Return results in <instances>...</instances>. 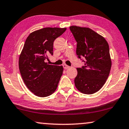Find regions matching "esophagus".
Returning <instances> with one entry per match:
<instances>
[{
    "label": "esophagus",
    "mask_w": 129,
    "mask_h": 129,
    "mask_svg": "<svg viewBox=\"0 0 129 129\" xmlns=\"http://www.w3.org/2000/svg\"><path fill=\"white\" fill-rule=\"evenodd\" d=\"M63 67H64V68L65 69V70H67V69L70 68V66H68V65H67L66 64H64L63 65Z\"/></svg>",
    "instance_id": "34e87169"
}]
</instances>
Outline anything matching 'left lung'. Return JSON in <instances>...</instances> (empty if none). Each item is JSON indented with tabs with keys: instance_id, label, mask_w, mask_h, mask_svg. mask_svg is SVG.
<instances>
[{
	"instance_id": "obj_1",
	"label": "left lung",
	"mask_w": 129,
	"mask_h": 129,
	"mask_svg": "<svg viewBox=\"0 0 129 129\" xmlns=\"http://www.w3.org/2000/svg\"><path fill=\"white\" fill-rule=\"evenodd\" d=\"M70 28L77 43L76 53L85 64L77 68L75 86L83 93L93 94L101 89L109 75L112 61L109 44L89 28L72 26Z\"/></svg>"
}]
</instances>
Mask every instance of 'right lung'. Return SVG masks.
<instances>
[{"instance_id": "add662e5", "label": "right lung", "mask_w": 129, "mask_h": 129, "mask_svg": "<svg viewBox=\"0 0 129 129\" xmlns=\"http://www.w3.org/2000/svg\"><path fill=\"white\" fill-rule=\"evenodd\" d=\"M66 28L46 27L29 34L20 55L19 70L25 85L39 97H46L57 89L63 67L49 65L48 56L53 55V43Z\"/></svg>"}]
</instances>
